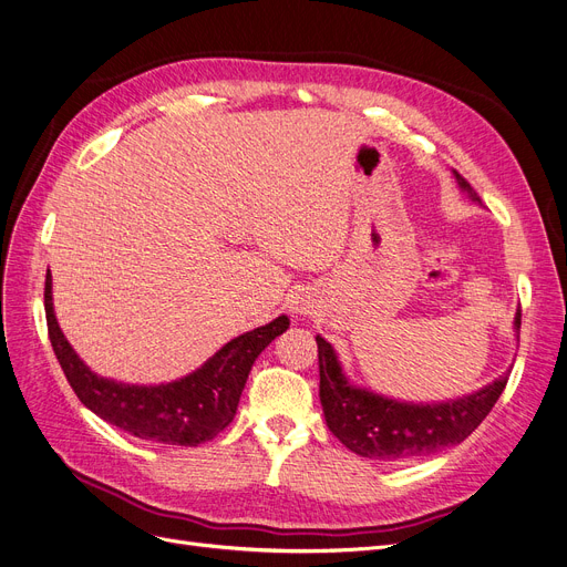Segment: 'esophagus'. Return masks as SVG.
Returning a JSON list of instances; mask_svg holds the SVG:
<instances>
[{"mask_svg": "<svg viewBox=\"0 0 567 567\" xmlns=\"http://www.w3.org/2000/svg\"><path fill=\"white\" fill-rule=\"evenodd\" d=\"M307 309H309V302H307V300H295V302L290 305V311H292V313H300V316L307 313Z\"/></svg>", "mask_w": 567, "mask_h": 567, "instance_id": "esophagus-1", "label": "esophagus"}]
</instances>
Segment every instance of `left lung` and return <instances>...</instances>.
<instances>
[{"label": "left lung", "instance_id": "obj_1", "mask_svg": "<svg viewBox=\"0 0 567 567\" xmlns=\"http://www.w3.org/2000/svg\"><path fill=\"white\" fill-rule=\"evenodd\" d=\"M454 177L462 192L480 203L473 186L456 171ZM519 328L522 309L515 316L517 337ZM316 343L320 369V403L330 431L350 452L379 462H409L462 443L489 415L509 375L503 373L501 379L473 394L441 403L396 401L350 385L332 343H328L320 334L316 337Z\"/></svg>", "mask_w": 567, "mask_h": 567}]
</instances>
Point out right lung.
<instances>
[{
	"instance_id": "right-lung-1",
	"label": "right lung",
	"mask_w": 567,
	"mask_h": 567,
	"mask_svg": "<svg viewBox=\"0 0 567 567\" xmlns=\"http://www.w3.org/2000/svg\"><path fill=\"white\" fill-rule=\"evenodd\" d=\"M43 298L52 350L78 399L101 420L131 436L186 447L212 441L233 422L256 358L290 326L288 316H279L262 328L239 334L179 381L128 385L96 375L78 358L55 318L50 269Z\"/></svg>"
}]
</instances>
